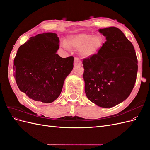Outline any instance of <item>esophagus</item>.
<instances>
[{
	"instance_id": "1",
	"label": "esophagus",
	"mask_w": 150,
	"mask_h": 150,
	"mask_svg": "<svg viewBox=\"0 0 150 150\" xmlns=\"http://www.w3.org/2000/svg\"><path fill=\"white\" fill-rule=\"evenodd\" d=\"M81 65V60L78 57H74V67H78L79 66Z\"/></svg>"
}]
</instances>
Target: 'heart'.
<instances>
[{"label":"heart","instance_id":"heart-1","mask_svg":"<svg viewBox=\"0 0 150 150\" xmlns=\"http://www.w3.org/2000/svg\"><path fill=\"white\" fill-rule=\"evenodd\" d=\"M103 39L102 36L96 34L92 35L89 33H83L71 37L67 45L73 48L79 49L81 55L90 57L96 54L102 46Z\"/></svg>","mask_w":150,"mask_h":150}]
</instances>
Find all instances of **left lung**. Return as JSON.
<instances>
[{
  "label": "left lung",
  "mask_w": 150,
  "mask_h": 150,
  "mask_svg": "<svg viewBox=\"0 0 150 150\" xmlns=\"http://www.w3.org/2000/svg\"><path fill=\"white\" fill-rule=\"evenodd\" d=\"M106 41L98 53L83 61L85 93L89 100L102 108L125 101L137 80L138 59L134 47L115 27L99 29Z\"/></svg>",
  "instance_id": "obj_1"
}]
</instances>
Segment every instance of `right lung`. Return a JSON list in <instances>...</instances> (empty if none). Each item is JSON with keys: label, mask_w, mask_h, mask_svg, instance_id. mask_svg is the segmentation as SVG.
Here are the masks:
<instances>
[{"label": "right lung", "mask_w": 150, "mask_h": 150, "mask_svg": "<svg viewBox=\"0 0 150 150\" xmlns=\"http://www.w3.org/2000/svg\"><path fill=\"white\" fill-rule=\"evenodd\" d=\"M59 43L55 33L39 34L21 45L17 52L13 61L17 85L34 101H55L73 69V56L62 58L56 54Z\"/></svg>", "instance_id": "obj_1"}]
</instances>
